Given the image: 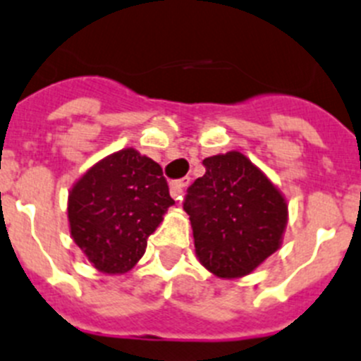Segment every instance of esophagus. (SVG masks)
<instances>
[{"label":"esophagus","mask_w":361,"mask_h":361,"mask_svg":"<svg viewBox=\"0 0 361 361\" xmlns=\"http://www.w3.org/2000/svg\"><path fill=\"white\" fill-rule=\"evenodd\" d=\"M188 185V178H183V180H176L171 183V196L174 197L176 201L183 200V194H185V187Z\"/></svg>","instance_id":"1"}]
</instances>
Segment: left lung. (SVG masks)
<instances>
[{
    "label": "left lung",
    "mask_w": 361,
    "mask_h": 361,
    "mask_svg": "<svg viewBox=\"0 0 361 361\" xmlns=\"http://www.w3.org/2000/svg\"><path fill=\"white\" fill-rule=\"evenodd\" d=\"M207 173L185 197L196 257L222 279L251 274L279 249L288 204L245 154L228 151L203 160Z\"/></svg>",
    "instance_id": "8db88e82"
}]
</instances>
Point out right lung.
<instances>
[{"mask_svg": "<svg viewBox=\"0 0 361 361\" xmlns=\"http://www.w3.org/2000/svg\"><path fill=\"white\" fill-rule=\"evenodd\" d=\"M173 204L160 165L126 147L94 164L69 190L71 237L94 269L124 274Z\"/></svg>", "mask_w": 361, "mask_h": 361, "instance_id": "right-lung-1", "label": "right lung"}]
</instances>
